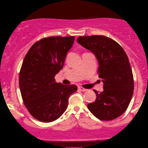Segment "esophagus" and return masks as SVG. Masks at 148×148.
Segmentation results:
<instances>
[{
  "instance_id": "1",
  "label": "esophagus",
  "mask_w": 148,
  "mask_h": 148,
  "mask_svg": "<svg viewBox=\"0 0 148 148\" xmlns=\"http://www.w3.org/2000/svg\"><path fill=\"white\" fill-rule=\"evenodd\" d=\"M78 89L79 90H81V91H82V92H86V91H87V90L86 89H85V88H82V87H78Z\"/></svg>"
}]
</instances>
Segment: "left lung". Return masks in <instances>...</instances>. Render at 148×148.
<instances>
[{"label":"left lung","instance_id":"8db88e82","mask_svg":"<svg viewBox=\"0 0 148 148\" xmlns=\"http://www.w3.org/2000/svg\"><path fill=\"white\" fill-rule=\"evenodd\" d=\"M77 41L96 56L99 77L104 84L101 93L94 90L96 99L88 108L100 120L116 119L127 110L134 90L127 54L116 42L103 36H80Z\"/></svg>","mask_w":148,"mask_h":148}]
</instances>
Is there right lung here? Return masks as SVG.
Wrapping results in <instances>:
<instances>
[{
    "label": "right lung",
    "mask_w": 148,
    "mask_h": 148,
    "mask_svg": "<svg viewBox=\"0 0 148 148\" xmlns=\"http://www.w3.org/2000/svg\"><path fill=\"white\" fill-rule=\"evenodd\" d=\"M75 37H49L36 42L24 58L19 73V88L24 104L34 118L42 122L56 120L64 112L75 85L56 83Z\"/></svg>",
    "instance_id": "add662e5"
}]
</instances>
